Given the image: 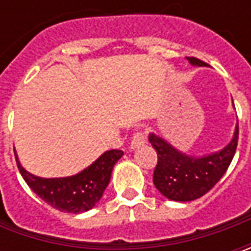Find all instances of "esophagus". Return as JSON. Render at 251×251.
<instances>
[{
    "mask_svg": "<svg viewBox=\"0 0 251 251\" xmlns=\"http://www.w3.org/2000/svg\"><path fill=\"white\" fill-rule=\"evenodd\" d=\"M145 141H147V132L145 131H137L134 135H132V140H131V148L132 150H135V148H138L141 145H144L145 144Z\"/></svg>",
    "mask_w": 251,
    "mask_h": 251,
    "instance_id": "obj_1",
    "label": "esophagus"
}]
</instances>
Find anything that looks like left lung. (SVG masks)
I'll return each mask as SVG.
<instances>
[{"label": "left lung", "instance_id": "left-lung-1", "mask_svg": "<svg viewBox=\"0 0 251 251\" xmlns=\"http://www.w3.org/2000/svg\"><path fill=\"white\" fill-rule=\"evenodd\" d=\"M187 60L193 65H207L196 57H187ZM239 124L233 140L224 150L202 158H193L176 151L155 134H151L150 142L158 153V163L153 170L155 187L173 201H193L202 197L225 175L235 156Z\"/></svg>", "mask_w": 251, "mask_h": 251}]
</instances>
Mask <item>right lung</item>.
<instances>
[{
	"instance_id": "1",
	"label": "right lung",
	"mask_w": 251,
	"mask_h": 251,
	"mask_svg": "<svg viewBox=\"0 0 251 251\" xmlns=\"http://www.w3.org/2000/svg\"><path fill=\"white\" fill-rule=\"evenodd\" d=\"M123 151L111 150L104 152L89 168L71 177L42 178L26 172L15 155L18 169L39 197L50 207L63 212L79 214L96 205L110 181L111 170L123 156Z\"/></svg>"
}]
</instances>
